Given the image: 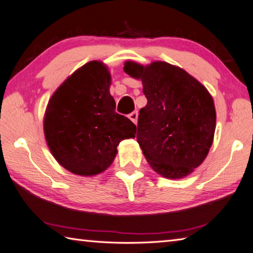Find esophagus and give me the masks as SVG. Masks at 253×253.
<instances>
[{
    "instance_id": "1",
    "label": "esophagus",
    "mask_w": 253,
    "mask_h": 253,
    "mask_svg": "<svg viewBox=\"0 0 253 253\" xmlns=\"http://www.w3.org/2000/svg\"><path fill=\"white\" fill-rule=\"evenodd\" d=\"M128 118H129L134 124H137V118H138V114H137V112H132V113L128 115Z\"/></svg>"
}]
</instances>
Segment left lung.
Here are the masks:
<instances>
[{
	"label": "left lung",
	"instance_id": "left-lung-1",
	"mask_svg": "<svg viewBox=\"0 0 253 253\" xmlns=\"http://www.w3.org/2000/svg\"><path fill=\"white\" fill-rule=\"evenodd\" d=\"M124 72L141 81L147 98L137 126V141L146 160L165 178H185L203 164L212 145V96L195 77L166 62L144 66L127 61Z\"/></svg>",
	"mask_w": 253,
	"mask_h": 253
}]
</instances>
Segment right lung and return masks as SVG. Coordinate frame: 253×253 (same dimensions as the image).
<instances>
[{
	"instance_id": "obj_1",
	"label": "right lung",
	"mask_w": 253,
	"mask_h": 253,
	"mask_svg": "<svg viewBox=\"0 0 253 253\" xmlns=\"http://www.w3.org/2000/svg\"><path fill=\"white\" fill-rule=\"evenodd\" d=\"M112 77L103 62L76 70L49 98L44 135L54 158L66 170L90 177L106 170L123 139L134 138L136 126L115 112Z\"/></svg>"
}]
</instances>
